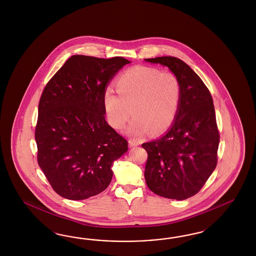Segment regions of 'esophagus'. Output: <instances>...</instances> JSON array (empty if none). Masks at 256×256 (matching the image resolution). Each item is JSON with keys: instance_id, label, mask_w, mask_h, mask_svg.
<instances>
[{"instance_id": "1", "label": "esophagus", "mask_w": 256, "mask_h": 256, "mask_svg": "<svg viewBox=\"0 0 256 256\" xmlns=\"http://www.w3.org/2000/svg\"><path fill=\"white\" fill-rule=\"evenodd\" d=\"M128 144H130V148H135V146H139V142L137 140H135L130 139L128 140Z\"/></svg>"}]
</instances>
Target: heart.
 <instances>
[{"instance_id": "heart-1", "label": "heart", "mask_w": 256, "mask_h": 256, "mask_svg": "<svg viewBox=\"0 0 256 256\" xmlns=\"http://www.w3.org/2000/svg\"><path fill=\"white\" fill-rule=\"evenodd\" d=\"M117 94L108 87L103 106L108 124L117 130L124 128L133 116L126 133L139 138L152 130L160 134L168 130L178 116L181 86L168 71L134 66L117 78Z\"/></svg>"}]
</instances>
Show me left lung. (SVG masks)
Wrapping results in <instances>:
<instances>
[{"mask_svg": "<svg viewBox=\"0 0 256 256\" xmlns=\"http://www.w3.org/2000/svg\"><path fill=\"white\" fill-rule=\"evenodd\" d=\"M170 68L181 86L178 116L158 139L144 142V178L150 190L169 199L185 200L200 192L218 162L220 132L208 88L186 62L176 57L146 59Z\"/></svg>", "mask_w": 256, "mask_h": 256, "instance_id": "1", "label": "left lung"}]
</instances>
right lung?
Here are the masks:
<instances>
[{
	"mask_svg": "<svg viewBox=\"0 0 256 256\" xmlns=\"http://www.w3.org/2000/svg\"><path fill=\"white\" fill-rule=\"evenodd\" d=\"M130 62L120 56L73 55L42 92L34 132L38 162L64 198L84 200L102 192L112 178V163L128 151V140L105 120L103 94Z\"/></svg>",
	"mask_w": 256,
	"mask_h": 256,
	"instance_id": "add662e5",
	"label": "right lung"
}]
</instances>
